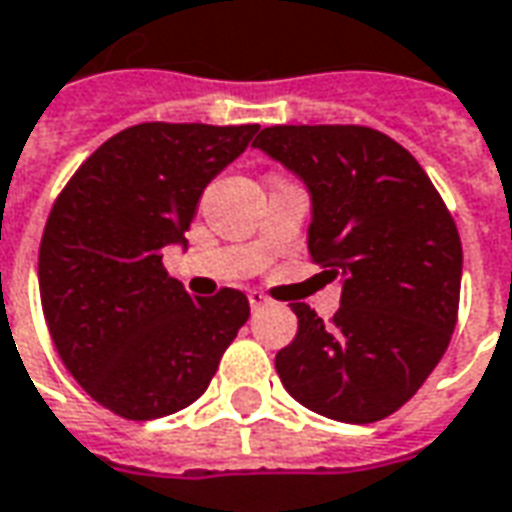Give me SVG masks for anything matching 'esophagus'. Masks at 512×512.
Wrapping results in <instances>:
<instances>
[{
    "instance_id": "obj_1",
    "label": "esophagus",
    "mask_w": 512,
    "mask_h": 512,
    "mask_svg": "<svg viewBox=\"0 0 512 512\" xmlns=\"http://www.w3.org/2000/svg\"><path fill=\"white\" fill-rule=\"evenodd\" d=\"M268 302H271V299H268L263 291H249V305H252V310H260V307H266Z\"/></svg>"
}]
</instances>
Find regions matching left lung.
Returning <instances> with one entry per match:
<instances>
[{
    "label": "left lung",
    "mask_w": 512,
    "mask_h": 512,
    "mask_svg": "<svg viewBox=\"0 0 512 512\" xmlns=\"http://www.w3.org/2000/svg\"><path fill=\"white\" fill-rule=\"evenodd\" d=\"M252 146L307 182V249L330 280H343L330 321L291 305L299 330L274 357L282 385L318 416L382 421L452 341L463 274L455 219L416 157L380 130L277 124Z\"/></svg>",
    "instance_id": "1"
}]
</instances>
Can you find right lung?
Wrapping results in <instances>:
<instances>
[{"label":"right lung","instance_id":"1","mask_svg":"<svg viewBox=\"0 0 512 512\" xmlns=\"http://www.w3.org/2000/svg\"><path fill=\"white\" fill-rule=\"evenodd\" d=\"M257 130L135 124L57 194L38 249L41 307L63 366L110 413L152 421L196 402L246 324L244 293L194 299L163 249L185 244L207 182Z\"/></svg>","mask_w":512,"mask_h":512}]
</instances>
